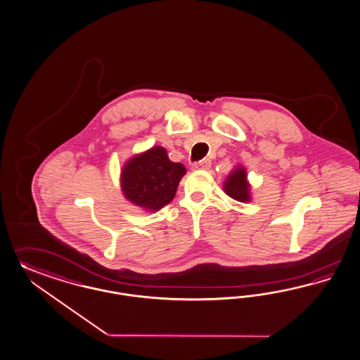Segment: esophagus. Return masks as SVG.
<instances>
[{
	"label": "esophagus",
	"mask_w": 360,
	"mask_h": 360,
	"mask_svg": "<svg viewBox=\"0 0 360 360\" xmlns=\"http://www.w3.org/2000/svg\"><path fill=\"white\" fill-rule=\"evenodd\" d=\"M211 166L210 160H200L198 162H194L193 163V169H200V170H207Z\"/></svg>",
	"instance_id": "34e87169"
}]
</instances>
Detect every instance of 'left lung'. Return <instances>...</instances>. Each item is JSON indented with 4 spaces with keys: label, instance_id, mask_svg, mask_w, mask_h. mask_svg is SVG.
<instances>
[{
    "label": "left lung",
    "instance_id": "left-lung-1",
    "mask_svg": "<svg viewBox=\"0 0 360 360\" xmlns=\"http://www.w3.org/2000/svg\"><path fill=\"white\" fill-rule=\"evenodd\" d=\"M246 176L248 175L245 169L236 167V170L230 174L229 179L224 182L226 194L239 202H248L250 195H248V184Z\"/></svg>",
    "mask_w": 360,
    "mask_h": 360
}]
</instances>
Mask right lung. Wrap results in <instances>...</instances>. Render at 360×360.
Returning <instances> with one entry per match:
<instances>
[{
  "label": "right lung",
  "instance_id": "obj_1",
  "mask_svg": "<svg viewBox=\"0 0 360 360\" xmlns=\"http://www.w3.org/2000/svg\"><path fill=\"white\" fill-rule=\"evenodd\" d=\"M185 173V166L170 161L166 150L153 148L126 163L121 179L124 197L146 210H158L173 200Z\"/></svg>",
  "mask_w": 360,
  "mask_h": 360
}]
</instances>
